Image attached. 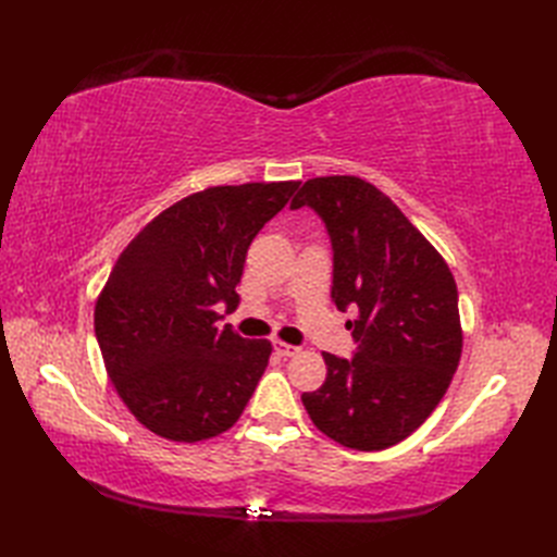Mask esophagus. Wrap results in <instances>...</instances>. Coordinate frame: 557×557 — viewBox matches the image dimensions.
<instances>
[{
	"instance_id": "obj_1",
	"label": "esophagus",
	"mask_w": 557,
	"mask_h": 557,
	"mask_svg": "<svg viewBox=\"0 0 557 557\" xmlns=\"http://www.w3.org/2000/svg\"><path fill=\"white\" fill-rule=\"evenodd\" d=\"M274 350H276V356H281V358H293L299 352V346H293V344H285V342L276 339Z\"/></svg>"
}]
</instances>
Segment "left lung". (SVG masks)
I'll return each mask as SVG.
<instances>
[{
    "mask_svg": "<svg viewBox=\"0 0 557 557\" xmlns=\"http://www.w3.org/2000/svg\"><path fill=\"white\" fill-rule=\"evenodd\" d=\"M290 207H311L325 221L332 299L342 311L358 309L346 327L360 344L350 360L323 352L325 383L301 401L336 444L391 448L425 423L458 369V285L423 232L360 176L309 178Z\"/></svg>",
    "mask_w": 557,
    "mask_h": 557,
    "instance_id": "left-lung-1",
    "label": "left lung"
}]
</instances>
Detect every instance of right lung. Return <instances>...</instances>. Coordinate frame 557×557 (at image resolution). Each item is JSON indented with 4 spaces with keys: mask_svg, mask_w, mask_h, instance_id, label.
I'll list each match as a JSON object with an SVG mask.
<instances>
[{
    "mask_svg": "<svg viewBox=\"0 0 557 557\" xmlns=\"http://www.w3.org/2000/svg\"><path fill=\"white\" fill-rule=\"evenodd\" d=\"M297 188L211 185L158 213L115 260L95 334L117 397L162 440H213L256 393L272 342L221 330L218 309H237L246 250Z\"/></svg>",
    "mask_w": 557,
    "mask_h": 557,
    "instance_id": "1",
    "label": "right lung"
}]
</instances>
